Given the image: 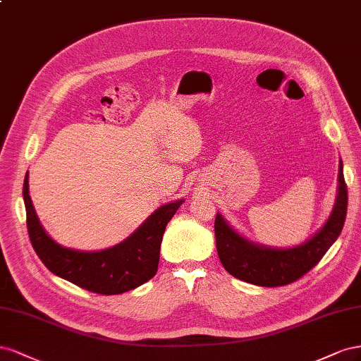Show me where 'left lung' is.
Returning <instances> with one entry per match:
<instances>
[{"label":"left lung","mask_w":361,"mask_h":361,"mask_svg":"<svg viewBox=\"0 0 361 361\" xmlns=\"http://www.w3.org/2000/svg\"><path fill=\"white\" fill-rule=\"evenodd\" d=\"M348 210V189L341 161L338 169V195L334 210L324 228L307 243L290 250H274L254 245L240 238L221 214H216V248L225 271L242 281L278 287L300 280L302 275L322 260L336 239L341 235Z\"/></svg>","instance_id":"1"}]
</instances>
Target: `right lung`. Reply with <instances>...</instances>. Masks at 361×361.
Here are the masks:
<instances>
[{"instance_id": "right-lung-1", "label": "right lung", "mask_w": 361, "mask_h": 361, "mask_svg": "<svg viewBox=\"0 0 361 361\" xmlns=\"http://www.w3.org/2000/svg\"><path fill=\"white\" fill-rule=\"evenodd\" d=\"M23 193L28 238L39 259L63 280L99 295H119L133 290L157 274L164 228L183 204L180 200L163 205L127 240L110 250L81 252L57 245L44 231L28 195V172Z\"/></svg>"}]
</instances>
